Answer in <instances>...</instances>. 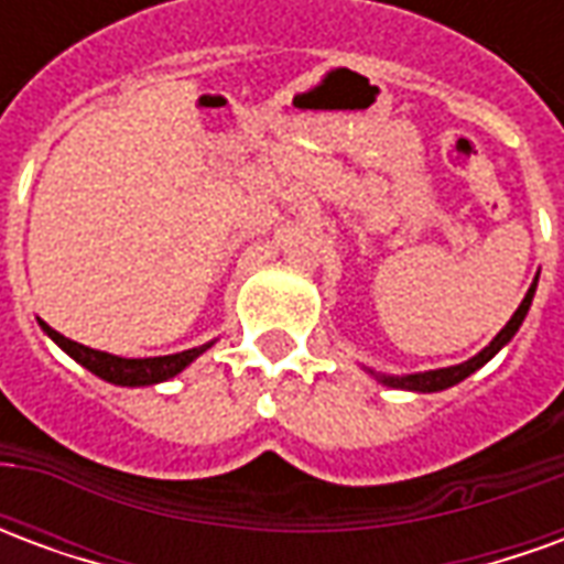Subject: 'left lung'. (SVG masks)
<instances>
[{"instance_id": "8db88e82", "label": "left lung", "mask_w": 564, "mask_h": 564, "mask_svg": "<svg viewBox=\"0 0 564 564\" xmlns=\"http://www.w3.org/2000/svg\"><path fill=\"white\" fill-rule=\"evenodd\" d=\"M534 286H538V278L534 283L529 286V293L525 299L520 302V307L513 311V317L508 319V326L498 332L496 338L489 341V347H484L480 354L471 356L468 362H459V366H449V368H435V371H420V375H404V378H390V375H378L380 383H387L392 390H414V392H437V390H447V387H456L459 380H465L468 375H474L477 368H484L492 356L505 347V344L517 335V329L522 326V319L529 314V307H532V299H534Z\"/></svg>"}]
</instances>
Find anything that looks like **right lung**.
I'll use <instances>...</instances> for the list:
<instances>
[{
  "mask_svg": "<svg viewBox=\"0 0 564 564\" xmlns=\"http://www.w3.org/2000/svg\"><path fill=\"white\" fill-rule=\"evenodd\" d=\"M39 323H42V319H39ZM42 329L47 332L75 362H80L87 371H93L96 378L108 380V383H117V387H150V383H162V380L181 375L198 354H205L210 347V344H202V347H193V350H184V354L150 356V359H123V356L102 354V350H93V347H84V344L72 341L66 335H59L56 329H51L47 323H42Z\"/></svg>",
  "mask_w": 564,
  "mask_h": 564,
  "instance_id": "obj_1",
  "label": "right lung"
}]
</instances>
